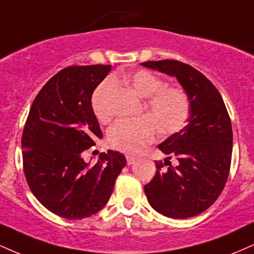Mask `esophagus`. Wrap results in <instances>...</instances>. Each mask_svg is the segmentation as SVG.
Segmentation results:
<instances>
[{
    "label": "esophagus",
    "mask_w": 254,
    "mask_h": 254,
    "mask_svg": "<svg viewBox=\"0 0 254 254\" xmlns=\"http://www.w3.org/2000/svg\"><path fill=\"white\" fill-rule=\"evenodd\" d=\"M136 161H137V159H136V157H133V156H130V155H127V164L129 165V166L133 165V164H135Z\"/></svg>",
    "instance_id": "1"
}]
</instances>
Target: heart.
<instances>
[{
    "mask_svg": "<svg viewBox=\"0 0 254 254\" xmlns=\"http://www.w3.org/2000/svg\"><path fill=\"white\" fill-rule=\"evenodd\" d=\"M112 83L125 84L139 98H147L144 107L152 118L123 119L113 124L109 131V141L116 149L127 154H138L155 137V125L160 132L172 133L179 130L188 119L190 101L185 90L164 86V82L150 71L136 70L116 75L95 89L92 106L99 121L106 122L111 116Z\"/></svg>",
    "mask_w": 254,
    "mask_h": 254,
    "instance_id": "b5f03b06",
    "label": "heart"
}]
</instances>
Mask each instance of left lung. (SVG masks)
<instances>
[{
	"label": "left lung",
	"instance_id": "left-lung-1",
	"mask_svg": "<svg viewBox=\"0 0 254 254\" xmlns=\"http://www.w3.org/2000/svg\"><path fill=\"white\" fill-rule=\"evenodd\" d=\"M145 68L176 77L190 101L186 125L157 145L167 157L144 185L151 208L172 218L199 215L214 204L229 174L233 131L223 99L200 71L179 61H150ZM171 157L177 160L172 166Z\"/></svg>",
	"mask_w": 254,
	"mask_h": 254
}]
</instances>
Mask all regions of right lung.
Masks as SVG:
<instances>
[{"instance_id": "right-lung-1", "label": "right lung", "mask_w": 254, "mask_h": 254, "mask_svg": "<svg viewBox=\"0 0 254 254\" xmlns=\"http://www.w3.org/2000/svg\"><path fill=\"white\" fill-rule=\"evenodd\" d=\"M111 65L68 66L52 76L32 104L21 138L24 172L31 191L58 216L81 220L109 202L127 165L123 154L101 153L89 165L82 151L103 132L92 95Z\"/></svg>"}]
</instances>
